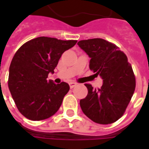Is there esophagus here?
<instances>
[{"mask_svg":"<svg viewBox=\"0 0 149 149\" xmlns=\"http://www.w3.org/2000/svg\"><path fill=\"white\" fill-rule=\"evenodd\" d=\"M77 84L76 82H70V83H69V86H70L71 88H74L75 86H77Z\"/></svg>","mask_w":149,"mask_h":149,"instance_id":"esophagus-1","label":"esophagus"}]
</instances>
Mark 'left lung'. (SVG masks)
<instances>
[{
  "label": "left lung",
  "mask_w": 149,
  "mask_h": 149,
  "mask_svg": "<svg viewBox=\"0 0 149 149\" xmlns=\"http://www.w3.org/2000/svg\"><path fill=\"white\" fill-rule=\"evenodd\" d=\"M77 45L90 57L89 68L103 79L102 86L97 90L85 84L88 95L80 100L81 109L93 121L112 124L123 116L134 93L132 68L125 53L105 40H84Z\"/></svg>",
  "instance_id": "obj_1"
}]
</instances>
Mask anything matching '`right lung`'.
Segmentation results:
<instances>
[{
    "mask_svg": "<svg viewBox=\"0 0 149 149\" xmlns=\"http://www.w3.org/2000/svg\"><path fill=\"white\" fill-rule=\"evenodd\" d=\"M77 40L40 37L28 41L15 53L9 66L8 88L18 110L31 120L54 115L69 90L65 82L48 81L63 52Z\"/></svg>",
    "mask_w": 149,
    "mask_h": 149,
    "instance_id": "right-lung-1",
    "label": "right lung"
}]
</instances>
